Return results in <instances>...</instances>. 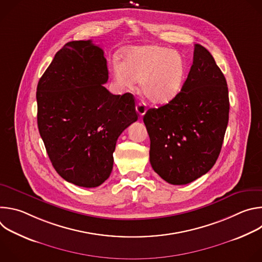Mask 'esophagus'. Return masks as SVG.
I'll return each mask as SVG.
<instances>
[{
  "label": "esophagus",
  "mask_w": 262,
  "mask_h": 262,
  "mask_svg": "<svg viewBox=\"0 0 262 262\" xmlns=\"http://www.w3.org/2000/svg\"><path fill=\"white\" fill-rule=\"evenodd\" d=\"M136 110H137V113L139 114L140 117H142L147 111V107H146V103L145 102H138L137 103V106H136Z\"/></svg>",
  "instance_id": "34e87169"
}]
</instances>
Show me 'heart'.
<instances>
[{"label": "heart", "mask_w": 262, "mask_h": 262, "mask_svg": "<svg viewBox=\"0 0 262 262\" xmlns=\"http://www.w3.org/2000/svg\"><path fill=\"white\" fill-rule=\"evenodd\" d=\"M121 58L110 65L112 79L121 89L139 81L144 97L157 104L168 103L181 92L186 62L179 53L160 46H140L126 49Z\"/></svg>", "instance_id": "heart-1"}]
</instances>
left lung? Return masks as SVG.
I'll use <instances>...</instances> for the list:
<instances>
[{"label": "left lung", "instance_id": "obj_1", "mask_svg": "<svg viewBox=\"0 0 262 262\" xmlns=\"http://www.w3.org/2000/svg\"><path fill=\"white\" fill-rule=\"evenodd\" d=\"M229 119L228 87L211 54L195 45L193 65L181 92L143 117L152 169L171 184L206 174L221 152Z\"/></svg>", "mask_w": 262, "mask_h": 262}]
</instances>
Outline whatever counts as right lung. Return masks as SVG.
I'll return each instance as SVG.
<instances>
[{"label": "right lung", "instance_id": "1", "mask_svg": "<svg viewBox=\"0 0 262 262\" xmlns=\"http://www.w3.org/2000/svg\"><path fill=\"white\" fill-rule=\"evenodd\" d=\"M107 79L103 51L79 40L57 52L37 86V123L52 165L83 188L110 177L117 139L138 120L134 95L112 94Z\"/></svg>", "mask_w": 262, "mask_h": 262}]
</instances>
